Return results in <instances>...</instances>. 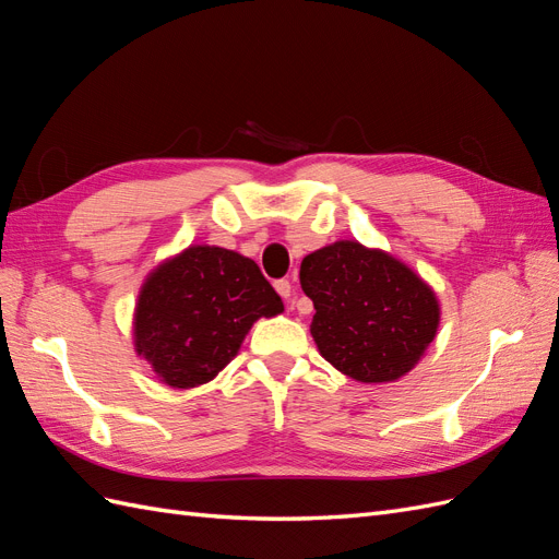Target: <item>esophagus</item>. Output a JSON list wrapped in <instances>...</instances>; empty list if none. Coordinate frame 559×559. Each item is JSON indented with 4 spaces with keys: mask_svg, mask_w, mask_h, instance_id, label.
Instances as JSON below:
<instances>
[{
    "mask_svg": "<svg viewBox=\"0 0 559 559\" xmlns=\"http://www.w3.org/2000/svg\"><path fill=\"white\" fill-rule=\"evenodd\" d=\"M274 288H276V293H278L283 299H290V297H293V283H290L288 278L276 281Z\"/></svg>",
    "mask_w": 559,
    "mask_h": 559,
    "instance_id": "34e87169",
    "label": "esophagus"
}]
</instances>
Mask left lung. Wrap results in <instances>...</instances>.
Masks as SVG:
<instances>
[{
    "label": "left lung",
    "mask_w": 559,
    "mask_h": 559,
    "mask_svg": "<svg viewBox=\"0 0 559 559\" xmlns=\"http://www.w3.org/2000/svg\"><path fill=\"white\" fill-rule=\"evenodd\" d=\"M299 283L321 356L359 382L404 378L437 335L435 290L390 252L337 240L305 257Z\"/></svg>",
    "instance_id": "8db88e82"
}]
</instances>
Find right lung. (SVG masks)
Returning a JSON list of instances; mask_svg holds the SVG:
<instances>
[{"mask_svg": "<svg viewBox=\"0 0 559 559\" xmlns=\"http://www.w3.org/2000/svg\"><path fill=\"white\" fill-rule=\"evenodd\" d=\"M281 311V297L250 257L191 246L141 285L134 347L165 384L189 390L234 359L257 319Z\"/></svg>", "mask_w": 559, "mask_h": 559, "instance_id": "right-lung-1", "label": "right lung"}]
</instances>
